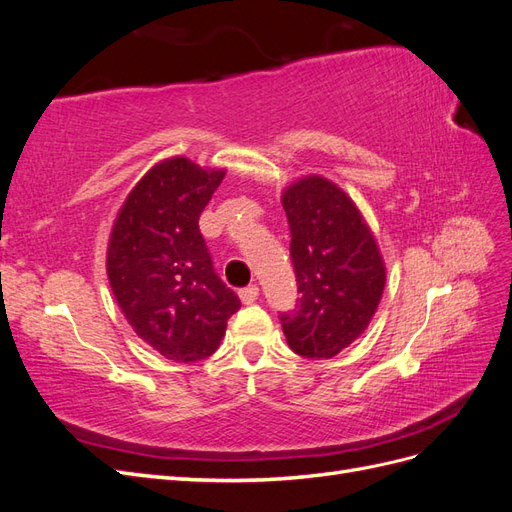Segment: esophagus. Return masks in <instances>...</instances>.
Wrapping results in <instances>:
<instances>
[{
    "label": "esophagus",
    "instance_id": "34e87169",
    "mask_svg": "<svg viewBox=\"0 0 512 512\" xmlns=\"http://www.w3.org/2000/svg\"><path fill=\"white\" fill-rule=\"evenodd\" d=\"M258 294H260L258 286L252 284V286H245V288L239 290V299H241L245 305H252V303L258 299Z\"/></svg>",
    "mask_w": 512,
    "mask_h": 512
}]
</instances>
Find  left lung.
Masks as SVG:
<instances>
[{
    "instance_id": "1",
    "label": "left lung",
    "mask_w": 512,
    "mask_h": 512,
    "mask_svg": "<svg viewBox=\"0 0 512 512\" xmlns=\"http://www.w3.org/2000/svg\"><path fill=\"white\" fill-rule=\"evenodd\" d=\"M282 205L301 294L280 314L282 329L292 352L333 359L376 314L384 262L359 209L335 183L305 177L284 192Z\"/></svg>"
}]
</instances>
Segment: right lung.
Wrapping results in <instances>:
<instances>
[{
    "label": "right lung",
    "instance_id": "obj_1",
    "mask_svg": "<svg viewBox=\"0 0 512 512\" xmlns=\"http://www.w3.org/2000/svg\"><path fill=\"white\" fill-rule=\"evenodd\" d=\"M222 179L224 170H203L188 158L160 162L126 198L108 241V282L123 316L175 363L211 356L241 307L198 228Z\"/></svg>",
    "mask_w": 512,
    "mask_h": 512
}]
</instances>
